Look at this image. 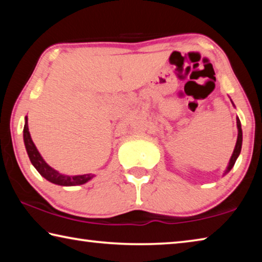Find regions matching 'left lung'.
<instances>
[{"label":"left lung","mask_w":262,"mask_h":262,"mask_svg":"<svg viewBox=\"0 0 262 262\" xmlns=\"http://www.w3.org/2000/svg\"><path fill=\"white\" fill-rule=\"evenodd\" d=\"M232 103V100H231ZM232 105L234 106V104L232 103ZM237 129H238V136H237V142H236V145H234V149H233V152L231 155V158H230L229 161V164L227 166V170L224 171L223 176H225L227 173H229L230 171H231V168L233 167L234 163H236L237 158L239 155H241V151H242V144H243V130H242V123H241V120H239V118L237 117Z\"/></svg>","instance_id":"8db88e82"}]
</instances>
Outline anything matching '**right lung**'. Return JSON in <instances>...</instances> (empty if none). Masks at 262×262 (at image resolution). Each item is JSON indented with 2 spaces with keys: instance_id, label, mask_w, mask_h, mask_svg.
<instances>
[{
  "instance_id": "obj_1",
  "label": "right lung",
  "mask_w": 262,
  "mask_h": 262,
  "mask_svg": "<svg viewBox=\"0 0 262 262\" xmlns=\"http://www.w3.org/2000/svg\"><path fill=\"white\" fill-rule=\"evenodd\" d=\"M23 139L26 152L30 158L32 165L35 167L41 177H43L46 180L50 181L52 184L60 185V186H78L86 184L88 181L94 179L96 174L86 173V174H77V176H67L63 173H60L52 166L48 165L42 158L40 152L38 151L37 147H35L32 139H31L30 132H29V125H28V117H25V123H24V130H23Z\"/></svg>"
}]
</instances>
